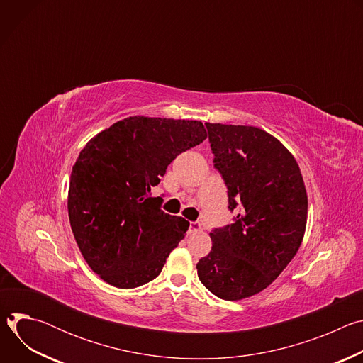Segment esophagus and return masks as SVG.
Here are the masks:
<instances>
[{
    "mask_svg": "<svg viewBox=\"0 0 363 363\" xmlns=\"http://www.w3.org/2000/svg\"><path fill=\"white\" fill-rule=\"evenodd\" d=\"M189 228H191V231H201V223L199 221H191L189 223Z\"/></svg>",
    "mask_w": 363,
    "mask_h": 363,
    "instance_id": "esophagus-1",
    "label": "esophagus"
}]
</instances>
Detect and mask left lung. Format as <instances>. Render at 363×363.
<instances>
[{
	"label": "left lung",
	"mask_w": 363,
	"mask_h": 363,
	"mask_svg": "<svg viewBox=\"0 0 363 363\" xmlns=\"http://www.w3.org/2000/svg\"><path fill=\"white\" fill-rule=\"evenodd\" d=\"M214 168L228 189L234 223L210 233L196 264L201 283L224 300L269 287L296 255L306 230L307 194L293 155L254 126L205 123Z\"/></svg>",
	"instance_id": "1"
}]
</instances>
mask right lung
I'll list each match as a JSON object with an SVG mask.
<instances>
[{
	"label": "right lung",
	"instance_id": "obj_1",
	"mask_svg": "<svg viewBox=\"0 0 363 363\" xmlns=\"http://www.w3.org/2000/svg\"><path fill=\"white\" fill-rule=\"evenodd\" d=\"M206 138L198 121L130 116L80 152L69 185V220L90 269L119 289L158 277L189 223L150 196L179 153Z\"/></svg>",
	"mask_w": 363,
	"mask_h": 363
}]
</instances>
